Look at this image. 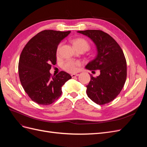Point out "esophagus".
Returning a JSON list of instances; mask_svg holds the SVG:
<instances>
[{"instance_id":"obj_1","label":"esophagus","mask_w":147,"mask_h":147,"mask_svg":"<svg viewBox=\"0 0 147 147\" xmlns=\"http://www.w3.org/2000/svg\"><path fill=\"white\" fill-rule=\"evenodd\" d=\"M78 75H79V74H73L71 75V77H72V78H75V77L78 76Z\"/></svg>"}]
</instances>
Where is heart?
<instances>
[{
  "label": "heart",
  "mask_w": 147,
  "mask_h": 147,
  "mask_svg": "<svg viewBox=\"0 0 147 147\" xmlns=\"http://www.w3.org/2000/svg\"><path fill=\"white\" fill-rule=\"evenodd\" d=\"M73 45L75 48L84 49L86 51L90 48V45L88 42L82 38H77L73 40L72 41ZM60 48V45H58L56 49V53H58ZM81 65V63L79 61H72V60H67L65 61L63 64V69L69 72H75L78 70V67Z\"/></svg>",
  "instance_id": "obj_1"
}]
</instances>
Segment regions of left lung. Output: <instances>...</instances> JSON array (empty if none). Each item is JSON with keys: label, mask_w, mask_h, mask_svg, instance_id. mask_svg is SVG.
I'll return each mask as SVG.
<instances>
[{"label": "left lung", "mask_w": 147, "mask_h": 147, "mask_svg": "<svg viewBox=\"0 0 147 147\" xmlns=\"http://www.w3.org/2000/svg\"><path fill=\"white\" fill-rule=\"evenodd\" d=\"M94 43L97 55L89 62L85 68L90 70H100V75L94 77L86 86L88 96L96 104H107L116 98L125 83L127 76L126 61L118 43L100 30H80Z\"/></svg>", "instance_id": "left-lung-1"}]
</instances>
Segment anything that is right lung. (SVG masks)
I'll return each mask as SVG.
<instances>
[{
	"label": "right lung",
	"mask_w": 147,
	"mask_h": 147,
	"mask_svg": "<svg viewBox=\"0 0 147 147\" xmlns=\"http://www.w3.org/2000/svg\"><path fill=\"white\" fill-rule=\"evenodd\" d=\"M70 33L45 30L26 44L20 55L18 73L20 82L30 98L38 104L48 105L59 98L62 86L71 76L64 71L51 76V65L56 64V49Z\"/></svg>",
	"instance_id": "add662e5"
}]
</instances>
